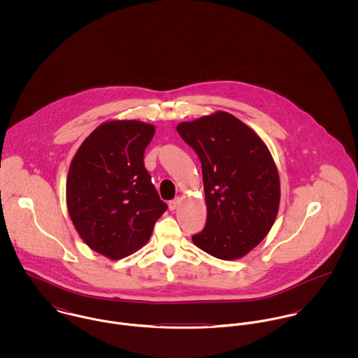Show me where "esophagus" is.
I'll use <instances>...</instances> for the list:
<instances>
[{
  "instance_id": "esophagus-1",
  "label": "esophagus",
  "mask_w": 358,
  "mask_h": 358,
  "mask_svg": "<svg viewBox=\"0 0 358 358\" xmlns=\"http://www.w3.org/2000/svg\"><path fill=\"white\" fill-rule=\"evenodd\" d=\"M179 204H180V199L178 197V199H175V200H172V201H169V204H168V206H169V209L171 210H175L178 206H179Z\"/></svg>"
}]
</instances>
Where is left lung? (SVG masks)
I'll return each instance as SVG.
<instances>
[{"mask_svg": "<svg viewBox=\"0 0 358 358\" xmlns=\"http://www.w3.org/2000/svg\"><path fill=\"white\" fill-rule=\"evenodd\" d=\"M176 129L203 169L206 223L193 243L222 260L247 255L270 231L280 205V178L267 146L226 111Z\"/></svg>", "mask_w": 358, "mask_h": 358, "instance_id": "obj_1", "label": "left lung"}]
</instances>
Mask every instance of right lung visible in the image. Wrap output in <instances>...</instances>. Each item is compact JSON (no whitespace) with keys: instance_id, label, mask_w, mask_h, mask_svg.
Here are the masks:
<instances>
[{"instance_id":"add662e5","label":"right lung","mask_w":358,"mask_h":358,"mask_svg":"<svg viewBox=\"0 0 358 358\" xmlns=\"http://www.w3.org/2000/svg\"><path fill=\"white\" fill-rule=\"evenodd\" d=\"M154 131L152 124L136 120L107 121L83 142L70 164V219L90 248L114 260L143 247L168 208L143 162Z\"/></svg>"}]
</instances>
